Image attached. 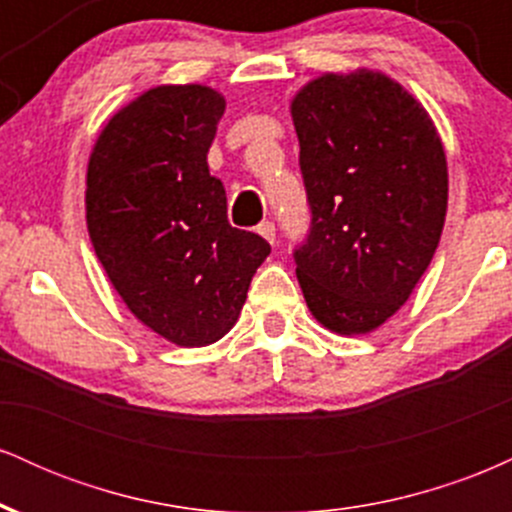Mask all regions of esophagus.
<instances>
[{
    "mask_svg": "<svg viewBox=\"0 0 512 512\" xmlns=\"http://www.w3.org/2000/svg\"><path fill=\"white\" fill-rule=\"evenodd\" d=\"M257 233H260L262 238H267L269 243H274V240H276V226H274V221H262L260 226H257Z\"/></svg>",
    "mask_w": 512,
    "mask_h": 512,
    "instance_id": "34e87169",
    "label": "esophagus"
}]
</instances>
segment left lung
Segmentation results:
<instances>
[{
	"instance_id": "8db88e82",
	"label": "left lung",
	"mask_w": 512,
	"mask_h": 512,
	"mask_svg": "<svg viewBox=\"0 0 512 512\" xmlns=\"http://www.w3.org/2000/svg\"><path fill=\"white\" fill-rule=\"evenodd\" d=\"M310 226L293 250L327 330L363 334L407 303L438 248L448 166L431 117L383 74H325L291 103Z\"/></svg>"
}]
</instances>
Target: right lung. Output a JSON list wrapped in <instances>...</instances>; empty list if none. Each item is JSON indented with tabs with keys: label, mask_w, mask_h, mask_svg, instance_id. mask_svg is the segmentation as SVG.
Segmentation results:
<instances>
[{
	"label": "right lung",
	"mask_w": 512,
	"mask_h": 512,
	"mask_svg": "<svg viewBox=\"0 0 512 512\" xmlns=\"http://www.w3.org/2000/svg\"><path fill=\"white\" fill-rule=\"evenodd\" d=\"M226 103L207 86H158L122 108L93 146L86 223L105 274L146 327L204 346L236 325L272 252L228 223L207 154Z\"/></svg>",
	"instance_id": "right-lung-1"
}]
</instances>
